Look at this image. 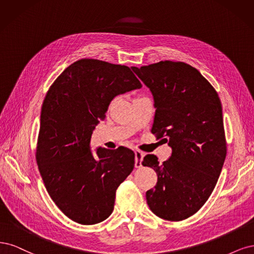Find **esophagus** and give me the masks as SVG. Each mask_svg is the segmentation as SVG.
Returning <instances> with one entry per match:
<instances>
[{"instance_id": "esophagus-1", "label": "esophagus", "mask_w": 254, "mask_h": 254, "mask_svg": "<svg viewBox=\"0 0 254 254\" xmlns=\"http://www.w3.org/2000/svg\"><path fill=\"white\" fill-rule=\"evenodd\" d=\"M143 158V153L136 150L135 151V168H140L141 165V161Z\"/></svg>"}]
</instances>
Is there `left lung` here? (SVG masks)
<instances>
[{
    "instance_id": "1",
    "label": "left lung",
    "mask_w": 254,
    "mask_h": 254,
    "mask_svg": "<svg viewBox=\"0 0 254 254\" xmlns=\"http://www.w3.org/2000/svg\"><path fill=\"white\" fill-rule=\"evenodd\" d=\"M132 69L153 95L151 132L172 149L162 163L153 154L142 160L157 174L146 202L155 215L178 222L203 206L222 172L227 154L222 103L208 80L187 63L160 61Z\"/></svg>"
}]
</instances>
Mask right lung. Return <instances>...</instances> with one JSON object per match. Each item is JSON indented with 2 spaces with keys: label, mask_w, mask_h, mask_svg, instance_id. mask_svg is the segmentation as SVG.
<instances>
[{
  "label": "right lung",
  "mask_w": 254,
  "mask_h": 254,
  "mask_svg": "<svg viewBox=\"0 0 254 254\" xmlns=\"http://www.w3.org/2000/svg\"><path fill=\"white\" fill-rule=\"evenodd\" d=\"M142 85L127 66L95 59L70 64L48 89L40 116L37 163L46 190L73 222L94 225L114 210L116 190L135 165L132 150H91L111 101Z\"/></svg>",
  "instance_id": "right-lung-1"
}]
</instances>
